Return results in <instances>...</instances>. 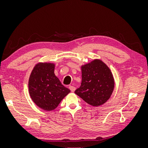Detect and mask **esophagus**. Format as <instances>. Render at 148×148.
<instances>
[{
	"mask_svg": "<svg viewBox=\"0 0 148 148\" xmlns=\"http://www.w3.org/2000/svg\"><path fill=\"white\" fill-rule=\"evenodd\" d=\"M69 88L70 89V90L72 92H74L75 90V88L74 86H70L69 87Z\"/></svg>",
	"mask_w": 148,
	"mask_h": 148,
	"instance_id": "esophagus-1",
	"label": "esophagus"
}]
</instances>
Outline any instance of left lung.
<instances>
[{
	"label": "left lung",
	"mask_w": 148,
	"mask_h": 148,
	"mask_svg": "<svg viewBox=\"0 0 148 148\" xmlns=\"http://www.w3.org/2000/svg\"><path fill=\"white\" fill-rule=\"evenodd\" d=\"M82 81L75 93L93 106L104 104L114 88L112 72L101 60L95 59L82 66Z\"/></svg>",
	"instance_id": "8db88e82"
}]
</instances>
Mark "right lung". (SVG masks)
Listing matches in <instances>:
<instances>
[{
    "label": "right lung",
    "instance_id": "right-lung-1",
    "mask_svg": "<svg viewBox=\"0 0 148 148\" xmlns=\"http://www.w3.org/2000/svg\"><path fill=\"white\" fill-rule=\"evenodd\" d=\"M54 64L39 62L34 66L29 79V93L33 102L44 110L55 109L69 93L54 74Z\"/></svg>",
    "mask_w": 148,
    "mask_h": 148
}]
</instances>
